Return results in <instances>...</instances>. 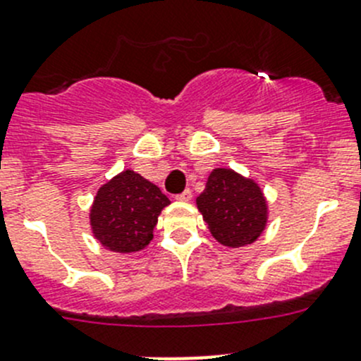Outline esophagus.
<instances>
[{"instance_id": "obj_1", "label": "esophagus", "mask_w": 361, "mask_h": 361, "mask_svg": "<svg viewBox=\"0 0 361 361\" xmlns=\"http://www.w3.org/2000/svg\"><path fill=\"white\" fill-rule=\"evenodd\" d=\"M178 201H183V202H188L192 199V190H185V192H181L180 195H178Z\"/></svg>"}]
</instances>
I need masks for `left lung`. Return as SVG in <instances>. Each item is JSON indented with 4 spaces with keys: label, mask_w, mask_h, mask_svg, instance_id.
<instances>
[{
    "label": "left lung",
    "mask_w": 361,
    "mask_h": 361,
    "mask_svg": "<svg viewBox=\"0 0 361 361\" xmlns=\"http://www.w3.org/2000/svg\"><path fill=\"white\" fill-rule=\"evenodd\" d=\"M195 204L212 236L224 247L254 243L268 224V202L261 187L252 178L226 167L209 173Z\"/></svg>",
    "instance_id": "left-lung-1"
}]
</instances>
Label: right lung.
I'll list each match as a JSON object with an SVG mask.
<instances>
[{
	"label": "right lung",
	"mask_w": 361,
	"mask_h": 361,
	"mask_svg": "<svg viewBox=\"0 0 361 361\" xmlns=\"http://www.w3.org/2000/svg\"><path fill=\"white\" fill-rule=\"evenodd\" d=\"M171 201L159 187L135 171L111 178L97 192L90 208L93 236L107 250L139 252L153 238L159 215Z\"/></svg>",
	"instance_id": "obj_1"
}]
</instances>
